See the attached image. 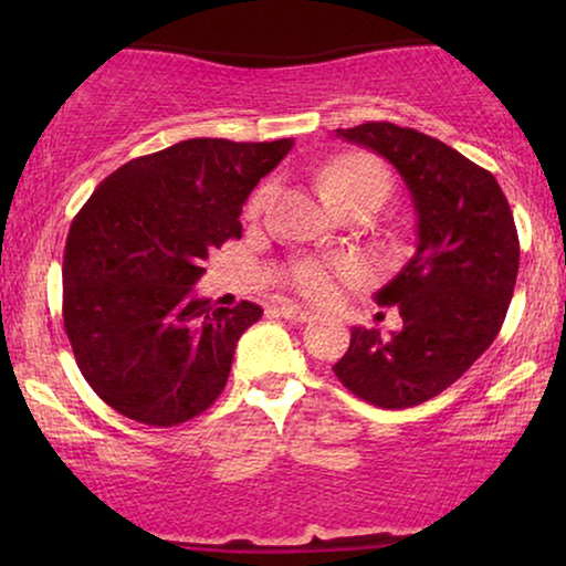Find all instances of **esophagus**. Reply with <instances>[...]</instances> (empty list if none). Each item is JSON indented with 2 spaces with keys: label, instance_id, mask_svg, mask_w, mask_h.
Instances as JSON below:
<instances>
[{
  "label": "esophagus",
  "instance_id": "obj_1",
  "mask_svg": "<svg viewBox=\"0 0 566 566\" xmlns=\"http://www.w3.org/2000/svg\"><path fill=\"white\" fill-rule=\"evenodd\" d=\"M277 314L283 316V319H289V322H308L312 319V312H308V308H304V306H296V304H283V306H277Z\"/></svg>",
  "mask_w": 566,
  "mask_h": 566
}]
</instances>
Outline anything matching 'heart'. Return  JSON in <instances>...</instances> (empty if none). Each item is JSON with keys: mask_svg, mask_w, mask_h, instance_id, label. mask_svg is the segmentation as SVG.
Masks as SVG:
<instances>
[{"mask_svg": "<svg viewBox=\"0 0 566 566\" xmlns=\"http://www.w3.org/2000/svg\"><path fill=\"white\" fill-rule=\"evenodd\" d=\"M319 190L335 211L358 203H381L389 190V177L376 159L366 154H343V157L329 159L319 169ZM270 198V188H262L250 198L247 213L258 219ZM363 277L360 262L355 260H301L291 268V283L301 296L312 301H332L343 285H350Z\"/></svg>", "mask_w": 566, "mask_h": 566, "instance_id": "b5f03b06", "label": "heart"}]
</instances>
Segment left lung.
Listing matches in <instances>:
<instances>
[{
    "mask_svg": "<svg viewBox=\"0 0 566 566\" xmlns=\"http://www.w3.org/2000/svg\"><path fill=\"white\" fill-rule=\"evenodd\" d=\"M345 142L391 161L417 213V252L376 293L401 329L353 327L332 370L347 391L381 409L438 397L494 343L513 298L521 242L507 198L474 161L438 138L394 123L337 128Z\"/></svg>",
    "mask_w": 566,
    "mask_h": 566,
    "instance_id": "1",
    "label": "left lung"
}]
</instances>
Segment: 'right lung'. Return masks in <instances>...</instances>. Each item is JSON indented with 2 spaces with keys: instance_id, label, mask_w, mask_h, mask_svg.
I'll return each mask as SVG.
<instances>
[{
  "instance_id": "obj_1",
  "label": "right lung",
  "mask_w": 566,
  "mask_h": 566,
  "mask_svg": "<svg viewBox=\"0 0 566 566\" xmlns=\"http://www.w3.org/2000/svg\"><path fill=\"white\" fill-rule=\"evenodd\" d=\"M291 138H188L107 175L64 250V329L95 394L130 420L172 428L219 399L239 337L262 316L198 298L203 260L242 237L239 213Z\"/></svg>"
}]
</instances>
